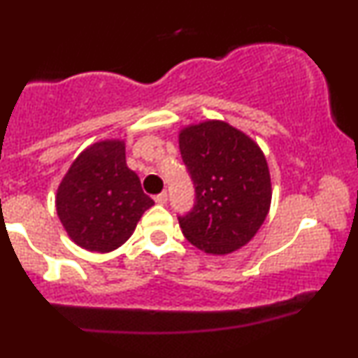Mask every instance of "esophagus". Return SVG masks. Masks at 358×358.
I'll return each mask as SVG.
<instances>
[{"label":"esophagus","instance_id":"34e87169","mask_svg":"<svg viewBox=\"0 0 358 358\" xmlns=\"http://www.w3.org/2000/svg\"><path fill=\"white\" fill-rule=\"evenodd\" d=\"M155 202L159 203V205H165L168 202V193H166V190L162 192V193H158V195H155Z\"/></svg>","mask_w":358,"mask_h":358}]
</instances>
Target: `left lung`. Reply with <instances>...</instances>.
<instances>
[{
    "label": "left lung",
    "mask_w": 358,
    "mask_h": 358,
    "mask_svg": "<svg viewBox=\"0 0 358 358\" xmlns=\"http://www.w3.org/2000/svg\"><path fill=\"white\" fill-rule=\"evenodd\" d=\"M180 153L195 187L190 212L178 215L188 242L229 254L252 239L271 205L268 163L259 146L222 121L185 127Z\"/></svg>",
    "instance_id": "1"
}]
</instances>
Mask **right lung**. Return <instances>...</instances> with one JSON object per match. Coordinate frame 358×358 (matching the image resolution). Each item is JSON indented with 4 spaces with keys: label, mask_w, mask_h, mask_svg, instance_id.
<instances>
[{
    "label": "right lung",
    "mask_w": 358,
    "mask_h": 358,
    "mask_svg": "<svg viewBox=\"0 0 358 358\" xmlns=\"http://www.w3.org/2000/svg\"><path fill=\"white\" fill-rule=\"evenodd\" d=\"M55 203L71 239L94 252L124 244L155 205L127 168L121 141H101L82 151L62 180Z\"/></svg>",
    "instance_id": "add662e5"
}]
</instances>
